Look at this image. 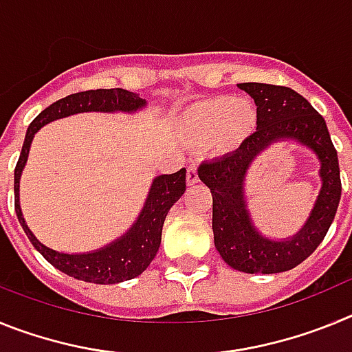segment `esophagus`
<instances>
[{"label":"esophagus","instance_id":"esophagus-1","mask_svg":"<svg viewBox=\"0 0 352 352\" xmlns=\"http://www.w3.org/2000/svg\"><path fill=\"white\" fill-rule=\"evenodd\" d=\"M197 182H199L197 166H195V164H190L188 169H186V183H188V185H195Z\"/></svg>","mask_w":352,"mask_h":352}]
</instances>
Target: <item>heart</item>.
Returning a JSON list of instances; mask_svg holds the SVG:
<instances>
[{"mask_svg": "<svg viewBox=\"0 0 352 352\" xmlns=\"http://www.w3.org/2000/svg\"><path fill=\"white\" fill-rule=\"evenodd\" d=\"M257 126V109L247 98L213 96L188 109L183 133L194 142H206L217 153L234 151Z\"/></svg>", "mask_w": 352, "mask_h": 352, "instance_id": "1", "label": "heart"}]
</instances>
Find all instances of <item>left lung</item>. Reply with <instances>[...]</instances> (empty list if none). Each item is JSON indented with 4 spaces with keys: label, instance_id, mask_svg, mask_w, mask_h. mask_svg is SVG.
<instances>
[{
    "label": "left lung",
    "instance_id": "8db88e82",
    "mask_svg": "<svg viewBox=\"0 0 352 352\" xmlns=\"http://www.w3.org/2000/svg\"><path fill=\"white\" fill-rule=\"evenodd\" d=\"M257 105V130L226 157L206 160L199 178L213 195L214 247L231 268L243 273H280L292 270L319 247L333 222L342 195L340 167L328 126L307 98L285 86L243 82ZM298 138L322 162L323 188L309 222L294 239L272 242L251 226L243 197V179L251 160L276 138Z\"/></svg>",
    "mask_w": 352,
    "mask_h": 352
}]
</instances>
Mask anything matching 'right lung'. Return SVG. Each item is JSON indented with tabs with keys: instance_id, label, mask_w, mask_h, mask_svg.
Listing matches in <instances>:
<instances>
[{
	"instance_id": "1",
	"label": "right lung",
	"mask_w": 352,
	"mask_h": 352,
	"mask_svg": "<svg viewBox=\"0 0 352 352\" xmlns=\"http://www.w3.org/2000/svg\"><path fill=\"white\" fill-rule=\"evenodd\" d=\"M142 105H146V100L126 89H88V91L68 95L51 104L47 109H43L28 126L23 151H21L14 173L15 213H17V219L26 236L30 238L33 247L42 254L43 259L77 280L93 282V284H118V282L135 278L148 268L160 247L162 227L166 222L167 213L186 188V170L179 169L174 174H162L155 179L148 199H146L144 210L139 214L138 222L133 223L132 229L123 238L102 250L72 256V254H61V252H56L40 243L24 222L21 204H19V179H21V173L28 160L31 141H33V135L45 123L70 116V114L88 113V111H104V113H113V111H125L126 113L129 111L130 113V111L141 109Z\"/></svg>"
}]
</instances>
